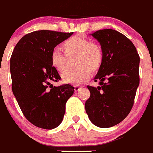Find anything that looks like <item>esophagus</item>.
<instances>
[{
  "label": "esophagus",
  "instance_id": "obj_1",
  "mask_svg": "<svg viewBox=\"0 0 153 153\" xmlns=\"http://www.w3.org/2000/svg\"><path fill=\"white\" fill-rule=\"evenodd\" d=\"M80 87L79 86H75V91H78L80 90Z\"/></svg>",
  "mask_w": 153,
  "mask_h": 153
}]
</instances>
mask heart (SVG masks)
I'll list each match as a JSON object with an SVG mask.
<instances>
[{
	"label": "heart",
	"mask_w": 153,
	"mask_h": 153,
	"mask_svg": "<svg viewBox=\"0 0 153 153\" xmlns=\"http://www.w3.org/2000/svg\"><path fill=\"white\" fill-rule=\"evenodd\" d=\"M61 50L68 59L76 57L75 67L77 69L62 75V81L65 84L79 85L84 83L91 76V71L97 72L103 62L102 48L89 38L81 36L68 38L62 44ZM65 57L57 51H53L51 55V66L60 74L66 68Z\"/></svg>",
	"instance_id": "heart-1"
}]
</instances>
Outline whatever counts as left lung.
<instances>
[{"instance_id": "1", "label": "left lung", "mask_w": 153, "mask_h": 153, "mask_svg": "<svg viewBox=\"0 0 153 153\" xmlns=\"http://www.w3.org/2000/svg\"><path fill=\"white\" fill-rule=\"evenodd\" d=\"M91 35L100 44L104 59L94 78L100 86H88L91 96L85 110L94 125L110 128L132 109L140 84V56L131 41L115 30H99Z\"/></svg>"}]
</instances>
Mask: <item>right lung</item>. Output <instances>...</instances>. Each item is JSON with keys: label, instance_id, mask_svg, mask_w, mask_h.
Here are the masks:
<instances>
[{"label": "right lung", "instance_id": "add662e5", "mask_svg": "<svg viewBox=\"0 0 153 153\" xmlns=\"http://www.w3.org/2000/svg\"><path fill=\"white\" fill-rule=\"evenodd\" d=\"M73 32L41 30L22 37L10 58L12 90L22 113L38 128L53 129L60 125L65 103L75 88L66 84L56 87L60 80L51 65V55L56 45Z\"/></svg>", "mask_w": 153, "mask_h": 153}]
</instances>
